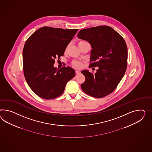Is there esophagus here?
<instances>
[{
    "mask_svg": "<svg viewBox=\"0 0 152 152\" xmlns=\"http://www.w3.org/2000/svg\"><path fill=\"white\" fill-rule=\"evenodd\" d=\"M75 73H76V74H80V72L79 71V70H76V71H75Z\"/></svg>",
    "mask_w": 152,
    "mask_h": 152,
    "instance_id": "34e87169",
    "label": "esophagus"
}]
</instances>
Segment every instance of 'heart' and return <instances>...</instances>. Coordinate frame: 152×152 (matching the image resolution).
Listing matches in <instances>:
<instances>
[{
  "label": "heart",
  "mask_w": 152,
  "mask_h": 152,
  "mask_svg": "<svg viewBox=\"0 0 152 152\" xmlns=\"http://www.w3.org/2000/svg\"><path fill=\"white\" fill-rule=\"evenodd\" d=\"M87 43V42H84V41H80V42H79L78 45H79V44H81V43ZM68 47H66V51L68 50ZM72 65H73V66H75V67H77V68H80V67L81 66V63L79 62H78V61H73V62H72Z\"/></svg>",
  "instance_id": "heart-1"
}]
</instances>
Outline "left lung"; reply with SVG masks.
Wrapping results in <instances>:
<instances>
[{
	"instance_id": "obj_1",
	"label": "left lung",
	"mask_w": 152,
	"mask_h": 152,
	"mask_svg": "<svg viewBox=\"0 0 152 152\" xmlns=\"http://www.w3.org/2000/svg\"><path fill=\"white\" fill-rule=\"evenodd\" d=\"M77 36L91 46L90 66L99 68L95 74L88 70L81 72L86 77L82 90L93 97H104L114 91L125 74L128 56L126 43L108 26L81 30Z\"/></svg>"
}]
</instances>
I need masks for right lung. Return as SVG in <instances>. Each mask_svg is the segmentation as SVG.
Wrapping results in <instances>:
<instances>
[{"instance_id": "add662e5", "label": "right lung", "mask_w": 152, "mask_h": 152, "mask_svg": "<svg viewBox=\"0 0 152 152\" xmlns=\"http://www.w3.org/2000/svg\"><path fill=\"white\" fill-rule=\"evenodd\" d=\"M78 29L41 27L34 32L25 43L23 51V73L28 86L39 97H58L66 83L74 77L70 66L57 69L55 59L60 58Z\"/></svg>"}]
</instances>
